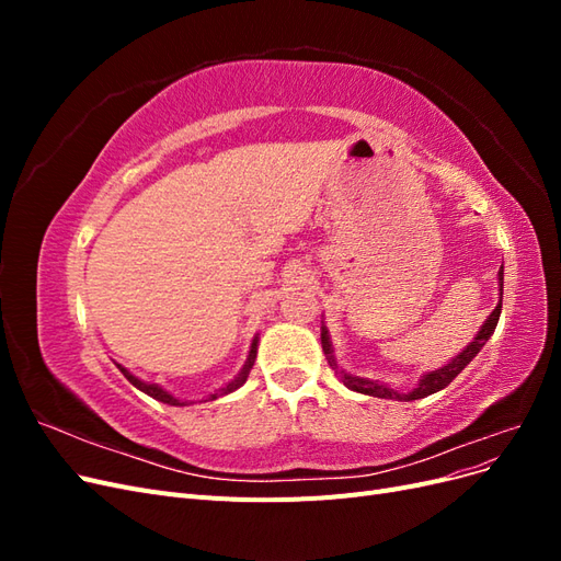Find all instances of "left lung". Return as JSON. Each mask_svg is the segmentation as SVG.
Returning a JSON list of instances; mask_svg holds the SVG:
<instances>
[{"label":"left lung","mask_w":561,"mask_h":561,"mask_svg":"<svg viewBox=\"0 0 561 561\" xmlns=\"http://www.w3.org/2000/svg\"><path fill=\"white\" fill-rule=\"evenodd\" d=\"M499 280H501V301L496 304V309L491 311V316L486 318V322L482 325V330L478 332V336H474L472 342H470L461 353H458L449 365L439 367V369H435V371H428V375L423 377V379L419 381V386H416L414 390H410V393H398V390L388 388V386H383V383L369 381V379H358V377H351V375H344V371H339V377H342L344 386H348L351 390H358V393H363V396L388 398V400H404V402L419 400V398H428L431 393H437V390L447 388L458 375H461L463 367L474 358V355L480 353V348L489 342V336L494 334V330H496V325H499V316H501V309H503V266H501V271H499ZM320 342H322V351L328 353V363L334 365V363H332L330 336H328V330H325V328H322V332H320Z\"/></svg>","instance_id":"left-lung-1"}]
</instances>
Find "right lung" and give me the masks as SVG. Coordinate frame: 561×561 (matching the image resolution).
Returning <instances> with one entry per match:
<instances>
[{"label":"right lung","instance_id":"right-lung-1","mask_svg":"<svg viewBox=\"0 0 561 561\" xmlns=\"http://www.w3.org/2000/svg\"><path fill=\"white\" fill-rule=\"evenodd\" d=\"M254 358H257V339H254L252 342V348H250V355H248V363H245V367H243V371L239 377H236L229 386H225L222 390H217V393H213L210 396V400H215V398H219V396H227V393H231V390H236L239 386H243L245 383V379H248V375H250V369H252V365H254ZM118 369L124 371V377L135 386V388H140L142 393H147V396H151L154 400H159V402H165V404H184V402H180L178 398H173L171 393H168V390H163L161 386H157V383H145V381H140L138 377H133L128 369H124L122 365H116Z\"/></svg>","mask_w":561,"mask_h":561}]
</instances>
